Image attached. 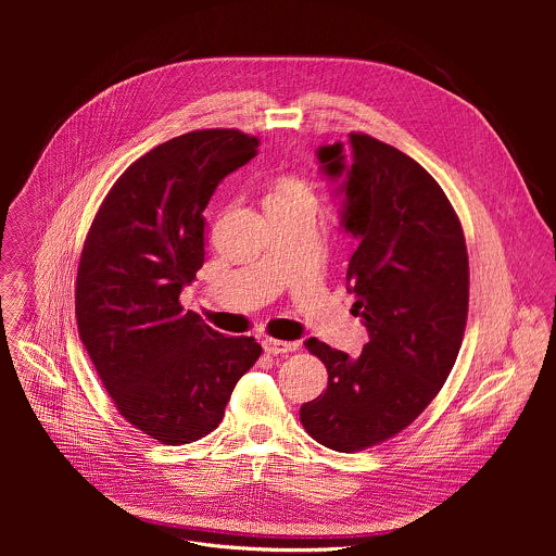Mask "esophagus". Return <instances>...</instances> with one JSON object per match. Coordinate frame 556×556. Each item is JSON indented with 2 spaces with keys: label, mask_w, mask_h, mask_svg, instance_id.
Listing matches in <instances>:
<instances>
[{
  "label": "esophagus",
  "mask_w": 556,
  "mask_h": 556,
  "mask_svg": "<svg viewBox=\"0 0 556 556\" xmlns=\"http://www.w3.org/2000/svg\"><path fill=\"white\" fill-rule=\"evenodd\" d=\"M262 348L264 352L277 356V354H290V352H296L299 350V343L296 341H279V339H264L262 341Z\"/></svg>",
  "instance_id": "34e87169"
}]
</instances>
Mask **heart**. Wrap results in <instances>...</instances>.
<instances>
[{"label": "heart", "instance_id": "b5f03b06", "mask_svg": "<svg viewBox=\"0 0 556 556\" xmlns=\"http://www.w3.org/2000/svg\"><path fill=\"white\" fill-rule=\"evenodd\" d=\"M314 189L305 176L281 174L268 195V204H309L314 206Z\"/></svg>", "mask_w": 556, "mask_h": 556}]
</instances>
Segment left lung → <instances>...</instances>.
I'll return each instance as SVG.
<instances>
[{"instance_id": "obj_1", "label": "left lung", "mask_w": 556, "mask_h": 556, "mask_svg": "<svg viewBox=\"0 0 556 556\" xmlns=\"http://www.w3.org/2000/svg\"><path fill=\"white\" fill-rule=\"evenodd\" d=\"M316 155L341 185V224L361 244L348 266L352 307L369 332L358 358L307 339L328 389L301 405L303 429L352 453L407 429L448 378L466 328L468 255L457 213L414 157L367 134Z\"/></svg>"}]
</instances>
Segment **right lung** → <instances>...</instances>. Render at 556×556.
<instances>
[{
    "instance_id": "obj_1",
    "label": "right lung",
    "mask_w": 556,
    "mask_h": 556,
    "mask_svg": "<svg viewBox=\"0 0 556 556\" xmlns=\"http://www.w3.org/2000/svg\"><path fill=\"white\" fill-rule=\"evenodd\" d=\"M240 129H198L153 147L114 182L76 273V326L121 416L163 444H189L224 418L260 358L253 337H224L180 292L204 264V208L257 155Z\"/></svg>"
}]
</instances>
